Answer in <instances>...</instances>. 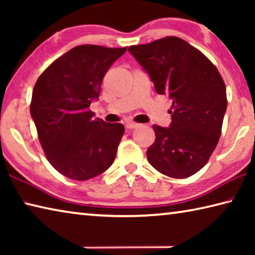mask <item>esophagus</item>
Listing matches in <instances>:
<instances>
[{
  "mask_svg": "<svg viewBox=\"0 0 255 255\" xmlns=\"http://www.w3.org/2000/svg\"><path fill=\"white\" fill-rule=\"evenodd\" d=\"M139 126H140V125L139 124H136V123H127L126 124V127L128 129H135V128H138Z\"/></svg>",
  "mask_w": 255,
  "mask_h": 255,
  "instance_id": "34e87169",
  "label": "esophagus"
}]
</instances>
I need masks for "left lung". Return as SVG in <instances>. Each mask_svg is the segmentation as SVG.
I'll use <instances>...</instances> for the list:
<instances>
[{
    "instance_id": "1",
    "label": "left lung",
    "mask_w": 255,
    "mask_h": 255,
    "mask_svg": "<svg viewBox=\"0 0 255 255\" xmlns=\"http://www.w3.org/2000/svg\"><path fill=\"white\" fill-rule=\"evenodd\" d=\"M147 73L158 94L172 101L169 127L154 125L155 141L147 159L175 179L202 169L217 146L227 109L226 86L206 56L178 37L128 48Z\"/></svg>"
}]
</instances>
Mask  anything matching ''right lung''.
Listing matches in <instances>:
<instances>
[{"instance_id": "right-lung-1", "label": "right lung", "mask_w": 255, "mask_h": 255, "mask_svg": "<svg viewBox=\"0 0 255 255\" xmlns=\"http://www.w3.org/2000/svg\"><path fill=\"white\" fill-rule=\"evenodd\" d=\"M124 48L77 46L46 68L34 84L30 114L46 157L59 173L77 181L109 169L125 127L94 118L107 71Z\"/></svg>"}]
</instances>
